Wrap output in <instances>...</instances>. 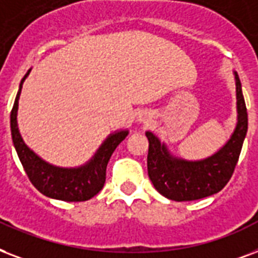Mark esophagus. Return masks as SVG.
Instances as JSON below:
<instances>
[{
    "mask_svg": "<svg viewBox=\"0 0 258 258\" xmlns=\"http://www.w3.org/2000/svg\"><path fill=\"white\" fill-rule=\"evenodd\" d=\"M139 121H143V122H148V117H147V115L141 114L139 117Z\"/></svg>",
    "mask_w": 258,
    "mask_h": 258,
    "instance_id": "obj_1",
    "label": "esophagus"
}]
</instances>
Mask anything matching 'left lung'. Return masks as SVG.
I'll return each mask as SVG.
<instances>
[{
    "label": "left lung",
    "instance_id": "8db88e82",
    "mask_svg": "<svg viewBox=\"0 0 258 258\" xmlns=\"http://www.w3.org/2000/svg\"><path fill=\"white\" fill-rule=\"evenodd\" d=\"M237 93V125L219 151L202 160L175 157L152 132H147L148 175L155 188L171 201H197L219 192L230 180L247 132V111L238 74L234 73Z\"/></svg>",
    "mask_w": 258,
    "mask_h": 258
}]
</instances>
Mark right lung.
Returning a JSON list of instances; mask_svg holds the SVG:
<instances>
[{
  "mask_svg": "<svg viewBox=\"0 0 258 258\" xmlns=\"http://www.w3.org/2000/svg\"><path fill=\"white\" fill-rule=\"evenodd\" d=\"M31 73L25 74L20 83L19 93L11 113V131L13 145L19 155V159L27 172L29 180L40 192L48 198L66 202H85L95 197L102 189L106 180V167L113 152L119 143L125 140L129 131L122 129L109 135L102 145L98 148L91 159L86 164L75 168L56 167L37 156L27 144L24 143L17 125L19 99L24 81Z\"/></svg>",
  "mask_w": 258,
  "mask_h": 258,
  "instance_id": "obj_1",
  "label": "right lung"
}]
</instances>
